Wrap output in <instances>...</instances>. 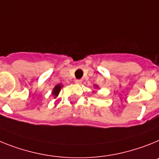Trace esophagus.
I'll list each match as a JSON object with an SVG mask.
<instances>
[{"instance_id": "obj_1", "label": "esophagus", "mask_w": 159, "mask_h": 159, "mask_svg": "<svg viewBox=\"0 0 159 159\" xmlns=\"http://www.w3.org/2000/svg\"><path fill=\"white\" fill-rule=\"evenodd\" d=\"M81 82H82V81H81V79H76L75 80V83L78 84V85H80V84H81Z\"/></svg>"}]
</instances>
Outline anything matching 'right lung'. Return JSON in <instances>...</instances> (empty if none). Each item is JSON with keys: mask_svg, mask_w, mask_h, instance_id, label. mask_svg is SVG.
Instances as JSON below:
<instances>
[{"mask_svg": "<svg viewBox=\"0 0 159 159\" xmlns=\"http://www.w3.org/2000/svg\"><path fill=\"white\" fill-rule=\"evenodd\" d=\"M61 85H56V86L54 87V89H53V93H53V95H54L55 98H56V97L58 95L59 92H60V90H61Z\"/></svg>", "mask_w": 159, "mask_h": 159, "instance_id": "right-lung-1", "label": "right lung"}]
</instances>
